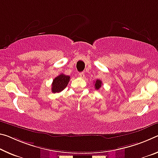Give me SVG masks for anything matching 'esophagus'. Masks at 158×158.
Listing matches in <instances>:
<instances>
[{
    "label": "esophagus",
    "mask_w": 158,
    "mask_h": 158,
    "mask_svg": "<svg viewBox=\"0 0 158 158\" xmlns=\"http://www.w3.org/2000/svg\"><path fill=\"white\" fill-rule=\"evenodd\" d=\"M79 77H81V78H84L85 74L84 73V72H80V73L79 74Z\"/></svg>",
    "instance_id": "1"
}]
</instances>
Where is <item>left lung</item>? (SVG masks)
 Instances as JSON below:
<instances>
[{
	"label": "left lung",
	"instance_id": "8db88e82",
	"mask_svg": "<svg viewBox=\"0 0 158 158\" xmlns=\"http://www.w3.org/2000/svg\"><path fill=\"white\" fill-rule=\"evenodd\" d=\"M101 86H102V81L101 80L97 79L96 82H95V89L96 90H98L100 89V88H101Z\"/></svg>",
	"mask_w": 158,
	"mask_h": 158
}]
</instances>
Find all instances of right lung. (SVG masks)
<instances>
[{"label": "right lung", "mask_w": 158, "mask_h": 158, "mask_svg": "<svg viewBox=\"0 0 158 158\" xmlns=\"http://www.w3.org/2000/svg\"><path fill=\"white\" fill-rule=\"evenodd\" d=\"M70 77L64 74H60L53 79L52 83V92L59 93L66 88L69 81Z\"/></svg>", "instance_id": "right-lung-1"}]
</instances>
